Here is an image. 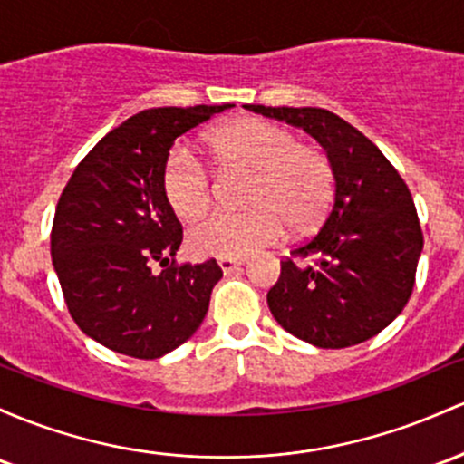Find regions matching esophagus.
<instances>
[{"label":"esophagus","mask_w":464,"mask_h":464,"mask_svg":"<svg viewBox=\"0 0 464 464\" xmlns=\"http://www.w3.org/2000/svg\"><path fill=\"white\" fill-rule=\"evenodd\" d=\"M218 264H220V268L224 273H233L236 268H240L244 264L242 257H220L218 259Z\"/></svg>","instance_id":"1"}]
</instances>
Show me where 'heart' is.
I'll return each instance as SVG.
<instances>
[{
    "label": "heart",
    "instance_id": "obj_1",
    "mask_svg": "<svg viewBox=\"0 0 464 464\" xmlns=\"http://www.w3.org/2000/svg\"><path fill=\"white\" fill-rule=\"evenodd\" d=\"M208 150L222 169L251 171L246 211H216L189 228L196 256L244 257L284 236L306 233L328 211L334 191L330 158L304 145L293 131L268 121L242 119L208 134ZM162 191L182 220L202 216L211 205L213 182L193 151L178 142L162 165Z\"/></svg>",
    "mask_w": 464,
    "mask_h": 464
}]
</instances>
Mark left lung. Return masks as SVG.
Listing matches in <instances>:
<instances>
[{
  "mask_svg": "<svg viewBox=\"0 0 464 464\" xmlns=\"http://www.w3.org/2000/svg\"><path fill=\"white\" fill-rule=\"evenodd\" d=\"M246 108L302 127L325 147L334 169V202L322 228L282 259L268 290L273 317L317 348L368 341L399 317L414 290L422 231L405 180L372 140L333 111Z\"/></svg>",
  "mask_w": 464,
  "mask_h": 464,
  "instance_id": "obj_1",
  "label": "left lung"
}]
</instances>
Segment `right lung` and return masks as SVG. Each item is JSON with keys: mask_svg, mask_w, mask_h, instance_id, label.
I'll list each match as a JSON object with an SVG mask.
<instances>
[{"mask_svg": "<svg viewBox=\"0 0 464 464\" xmlns=\"http://www.w3.org/2000/svg\"><path fill=\"white\" fill-rule=\"evenodd\" d=\"M233 108H154L103 136L76 165L54 211L50 253L65 306L88 337L134 359H158L200 328L216 259L178 264L182 224L162 191L178 136ZM160 263L163 271H150Z\"/></svg>", "mask_w": 464, "mask_h": 464, "instance_id": "add662e5", "label": "right lung"}]
</instances>
